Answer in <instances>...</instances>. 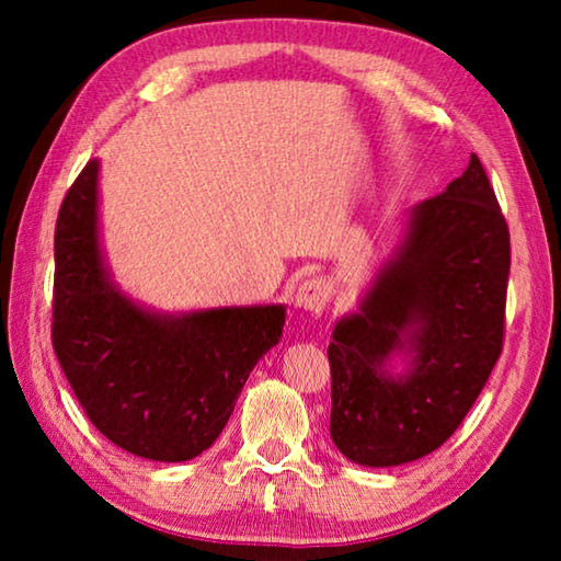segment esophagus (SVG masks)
<instances>
[{
    "label": "esophagus",
    "mask_w": 561,
    "mask_h": 561,
    "mask_svg": "<svg viewBox=\"0 0 561 561\" xmlns=\"http://www.w3.org/2000/svg\"><path fill=\"white\" fill-rule=\"evenodd\" d=\"M331 301V287L327 279L314 277V279H307L299 284L297 289V307L299 309H307L311 314H321L329 307Z\"/></svg>",
    "instance_id": "esophagus-1"
}]
</instances>
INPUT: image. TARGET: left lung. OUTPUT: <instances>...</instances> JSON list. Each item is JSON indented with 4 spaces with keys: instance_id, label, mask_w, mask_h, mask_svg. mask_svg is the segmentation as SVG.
Wrapping results in <instances>:
<instances>
[{
    "instance_id": "obj_1",
    "label": "left lung",
    "mask_w": 561,
    "mask_h": 561,
    "mask_svg": "<svg viewBox=\"0 0 561 561\" xmlns=\"http://www.w3.org/2000/svg\"><path fill=\"white\" fill-rule=\"evenodd\" d=\"M510 230L478 156L445 193L417 203L396 257L329 344L331 438L348 460L391 468L458 431L505 339ZM414 351L403 379L385 371Z\"/></svg>"
}]
</instances>
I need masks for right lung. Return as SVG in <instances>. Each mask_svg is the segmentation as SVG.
Masks as SVG:
<instances>
[{
  "label": "right lung",
  "mask_w": 561,
  "mask_h": 561,
  "mask_svg": "<svg viewBox=\"0 0 561 561\" xmlns=\"http://www.w3.org/2000/svg\"><path fill=\"white\" fill-rule=\"evenodd\" d=\"M99 163L66 193L54 232L51 344L89 421L138 458L183 462L210 448L247 376L277 344L284 307L158 317L113 287L96 227Z\"/></svg>",
  "instance_id": "obj_1"
}]
</instances>
